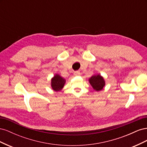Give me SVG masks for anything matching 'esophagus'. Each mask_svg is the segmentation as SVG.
<instances>
[{
	"mask_svg": "<svg viewBox=\"0 0 147 147\" xmlns=\"http://www.w3.org/2000/svg\"><path fill=\"white\" fill-rule=\"evenodd\" d=\"M74 74L75 76H77V75H80V71H75V72H74Z\"/></svg>",
	"mask_w": 147,
	"mask_h": 147,
	"instance_id": "34e87169",
	"label": "esophagus"
}]
</instances>
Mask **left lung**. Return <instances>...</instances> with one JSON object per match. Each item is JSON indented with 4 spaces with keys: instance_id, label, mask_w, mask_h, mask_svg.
<instances>
[{
    "instance_id": "left-lung-1",
    "label": "left lung",
    "mask_w": 147,
    "mask_h": 147,
    "mask_svg": "<svg viewBox=\"0 0 147 147\" xmlns=\"http://www.w3.org/2000/svg\"><path fill=\"white\" fill-rule=\"evenodd\" d=\"M89 82L92 88L96 91H100L105 85V82L103 77L100 74H96L89 78Z\"/></svg>"
}]
</instances>
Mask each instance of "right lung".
I'll list each match as a JSON object with an SVG mask.
<instances>
[{
  "label": "right lung",
  "mask_w": 147,
  "mask_h": 147,
  "mask_svg": "<svg viewBox=\"0 0 147 147\" xmlns=\"http://www.w3.org/2000/svg\"><path fill=\"white\" fill-rule=\"evenodd\" d=\"M65 83V80L60 75L56 74L51 80V86L55 91H60Z\"/></svg>",
  "instance_id": "right-lung-1"
}]
</instances>
